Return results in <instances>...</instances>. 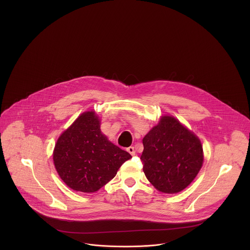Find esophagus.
<instances>
[{"instance_id":"34e87169","label":"esophagus","mask_w":250,"mask_h":250,"mask_svg":"<svg viewBox=\"0 0 250 250\" xmlns=\"http://www.w3.org/2000/svg\"><path fill=\"white\" fill-rule=\"evenodd\" d=\"M126 151L130 154L132 156H134L135 155V154H136V152H135V149H134V147H132V146H130V147H128L127 149H126Z\"/></svg>"}]
</instances>
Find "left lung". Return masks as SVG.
Wrapping results in <instances>:
<instances>
[{
  "instance_id": "1",
  "label": "left lung",
  "mask_w": 250,
  "mask_h": 250,
  "mask_svg": "<svg viewBox=\"0 0 250 250\" xmlns=\"http://www.w3.org/2000/svg\"><path fill=\"white\" fill-rule=\"evenodd\" d=\"M143 143V171L160 192L174 194L184 190L202 168L200 139L172 116H162L145 135Z\"/></svg>"
}]
</instances>
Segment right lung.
<instances>
[{
	"instance_id": "1",
	"label": "right lung",
	"mask_w": 250,
	"mask_h": 250,
	"mask_svg": "<svg viewBox=\"0 0 250 250\" xmlns=\"http://www.w3.org/2000/svg\"><path fill=\"white\" fill-rule=\"evenodd\" d=\"M131 157L102 134L95 111L79 116L60 136L53 151L61 179L73 190L85 193L104 187Z\"/></svg>"
}]
</instances>
